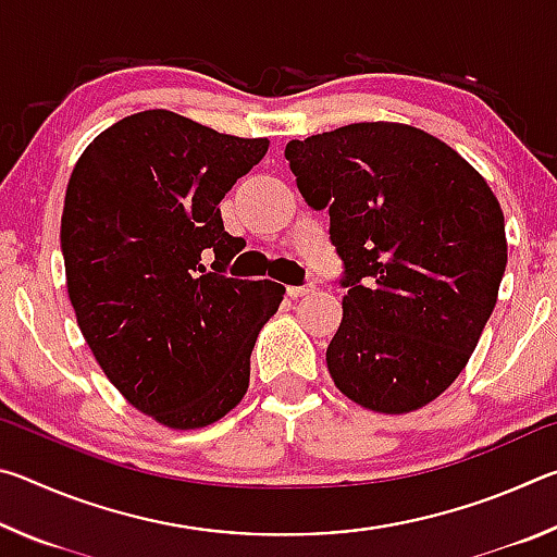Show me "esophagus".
Masks as SVG:
<instances>
[{"label":"esophagus","instance_id":"34e87169","mask_svg":"<svg viewBox=\"0 0 557 557\" xmlns=\"http://www.w3.org/2000/svg\"><path fill=\"white\" fill-rule=\"evenodd\" d=\"M309 292H314V285H301V287L289 285V287H287V295H289L292 299H297V297H305V295H309Z\"/></svg>","mask_w":557,"mask_h":557}]
</instances>
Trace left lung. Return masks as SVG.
Listing matches in <instances>:
<instances>
[{
  "mask_svg": "<svg viewBox=\"0 0 557 557\" xmlns=\"http://www.w3.org/2000/svg\"><path fill=\"white\" fill-rule=\"evenodd\" d=\"M297 188L329 209L344 317L329 373L366 410L403 414L445 393L492 317L504 211L486 178L430 132L354 122L285 147Z\"/></svg>",
  "mask_w": 557,
  "mask_h": 557,
  "instance_id": "obj_1",
  "label": "left lung"
}]
</instances>
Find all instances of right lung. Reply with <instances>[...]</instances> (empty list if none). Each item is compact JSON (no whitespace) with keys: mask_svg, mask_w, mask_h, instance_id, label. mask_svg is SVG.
I'll return each instance as SVG.
<instances>
[{"mask_svg":"<svg viewBox=\"0 0 557 557\" xmlns=\"http://www.w3.org/2000/svg\"><path fill=\"white\" fill-rule=\"evenodd\" d=\"M268 137L221 135L169 110L122 117L73 166L61 215L75 319L110 383L172 430L228 414L285 287L225 277L243 238L219 203ZM211 251L215 273L202 268Z\"/></svg>","mask_w":557,"mask_h":557,"instance_id":"1","label":"right lung"}]
</instances>
